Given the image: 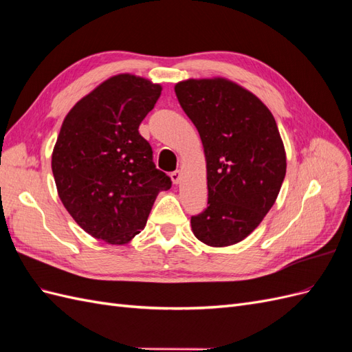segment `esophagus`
I'll list each match as a JSON object with an SVG mask.
<instances>
[{
  "label": "esophagus",
  "mask_w": 352,
  "mask_h": 352,
  "mask_svg": "<svg viewBox=\"0 0 352 352\" xmlns=\"http://www.w3.org/2000/svg\"><path fill=\"white\" fill-rule=\"evenodd\" d=\"M170 177H172L173 184L177 185L180 182V179H182V172H180V170H175V172H172V175H170Z\"/></svg>",
  "instance_id": "esophagus-1"
}]
</instances>
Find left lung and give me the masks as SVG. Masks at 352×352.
<instances>
[{"instance_id":"left-lung-1","label":"left lung","mask_w":352,"mask_h":352,"mask_svg":"<svg viewBox=\"0 0 352 352\" xmlns=\"http://www.w3.org/2000/svg\"><path fill=\"white\" fill-rule=\"evenodd\" d=\"M175 92L207 162L208 207L190 226L210 247H229L260 225L279 195L286 154L278 124L252 92L228 79H188Z\"/></svg>"}]
</instances>
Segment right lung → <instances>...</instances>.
Returning a JSON list of instances; mask_svg holds the SVG:
<instances>
[{"mask_svg": "<svg viewBox=\"0 0 352 352\" xmlns=\"http://www.w3.org/2000/svg\"><path fill=\"white\" fill-rule=\"evenodd\" d=\"M162 94V85L117 74L69 111L52 151L58 197L91 236L111 245L140 233L170 177L153 162L140 124Z\"/></svg>", "mask_w": 352, "mask_h": 352, "instance_id": "obj_1", "label": "right lung"}]
</instances>
